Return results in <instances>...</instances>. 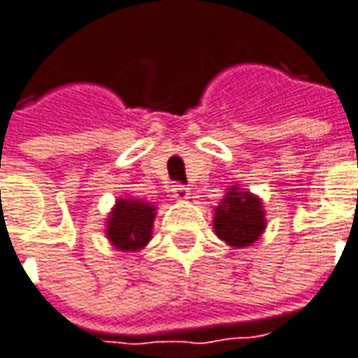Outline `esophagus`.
Wrapping results in <instances>:
<instances>
[{"instance_id":"obj_1","label":"esophagus","mask_w":358,"mask_h":358,"mask_svg":"<svg viewBox=\"0 0 358 358\" xmlns=\"http://www.w3.org/2000/svg\"><path fill=\"white\" fill-rule=\"evenodd\" d=\"M171 193H173V196L177 201H187V199H191V191H189L185 185H173V187H171Z\"/></svg>"}]
</instances>
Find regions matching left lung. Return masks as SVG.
<instances>
[{"label":"left lung","instance_id":"8db88e82","mask_svg":"<svg viewBox=\"0 0 358 358\" xmlns=\"http://www.w3.org/2000/svg\"><path fill=\"white\" fill-rule=\"evenodd\" d=\"M215 230L218 238L229 246H250L266 229L262 203L248 191H236L234 187L215 208Z\"/></svg>","mask_w":358,"mask_h":358}]
</instances>
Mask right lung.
<instances>
[{
  "mask_svg": "<svg viewBox=\"0 0 358 358\" xmlns=\"http://www.w3.org/2000/svg\"><path fill=\"white\" fill-rule=\"evenodd\" d=\"M153 218L155 207L136 199H120L108 218V238L117 250H140L150 242Z\"/></svg>",
  "mask_w": 358,
  "mask_h": 358,
  "instance_id": "obj_1",
  "label": "right lung"
}]
</instances>
